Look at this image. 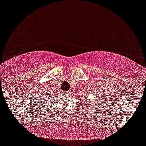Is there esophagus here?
Returning a JSON list of instances; mask_svg holds the SVG:
<instances>
[{
	"label": "esophagus",
	"mask_w": 146,
	"mask_h": 146,
	"mask_svg": "<svg viewBox=\"0 0 146 146\" xmlns=\"http://www.w3.org/2000/svg\"><path fill=\"white\" fill-rule=\"evenodd\" d=\"M69 93H70V91H67V94H69Z\"/></svg>",
	"instance_id": "34e87169"
}]
</instances>
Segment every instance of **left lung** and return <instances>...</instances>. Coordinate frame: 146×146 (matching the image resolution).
I'll return each mask as SVG.
<instances>
[{"label": "left lung", "mask_w": 146, "mask_h": 146, "mask_svg": "<svg viewBox=\"0 0 146 146\" xmlns=\"http://www.w3.org/2000/svg\"><path fill=\"white\" fill-rule=\"evenodd\" d=\"M88 102H89V101H88ZM91 105H94V102H92V104Z\"/></svg>", "instance_id": "8db88e82"}]
</instances>
